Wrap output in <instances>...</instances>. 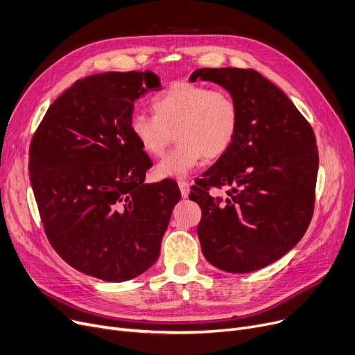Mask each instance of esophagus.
Returning <instances> with one entry per match:
<instances>
[{
  "label": "esophagus",
  "mask_w": 355,
  "mask_h": 355,
  "mask_svg": "<svg viewBox=\"0 0 355 355\" xmlns=\"http://www.w3.org/2000/svg\"><path fill=\"white\" fill-rule=\"evenodd\" d=\"M178 189H180V191H181L182 198H187V197H189V194H190V184H189L187 181L180 180V181H178Z\"/></svg>",
  "instance_id": "1"
}]
</instances>
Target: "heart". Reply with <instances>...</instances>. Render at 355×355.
Segmentation results:
<instances>
[{
  "label": "heart",
  "instance_id": "b5f03b06",
  "mask_svg": "<svg viewBox=\"0 0 355 355\" xmlns=\"http://www.w3.org/2000/svg\"><path fill=\"white\" fill-rule=\"evenodd\" d=\"M155 115L135 114L130 132L149 157H162L175 137L173 151L157 165L158 178H182L201 162L225 155L239 129V107L226 90L175 82L153 101Z\"/></svg>",
  "mask_w": 355,
  "mask_h": 355
}]
</instances>
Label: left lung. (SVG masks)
I'll list each match as a JSON object with an SVG mask.
<instances>
[{
	"instance_id": "1",
	"label": "left lung",
	"mask_w": 355,
	"mask_h": 355,
	"mask_svg": "<svg viewBox=\"0 0 355 355\" xmlns=\"http://www.w3.org/2000/svg\"><path fill=\"white\" fill-rule=\"evenodd\" d=\"M225 87L239 107L229 151L193 185L201 209L197 233L207 262L249 273L285 256L304 237L313 213L318 148L313 130L285 93L252 69H198ZM225 187V198L208 187Z\"/></svg>"
}]
</instances>
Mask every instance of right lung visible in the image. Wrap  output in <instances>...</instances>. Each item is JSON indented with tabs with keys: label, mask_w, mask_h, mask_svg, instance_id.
<instances>
[{
	"label": "right lung",
	"mask_w": 355,
	"mask_h": 355,
	"mask_svg": "<svg viewBox=\"0 0 355 355\" xmlns=\"http://www.w3.org/2000/svg\"><path fill=\"white\" fill-rule=\"evenodd\" d=\"M161 89L149 70L92 74L53 102L31 141L28 174L49 241L106 282L157 262L181 198L173 180L144 182L153 162L130 132L135 101Z\"/></svg>",
	"instance_id": "right-lung-1"
}]
</instances>
